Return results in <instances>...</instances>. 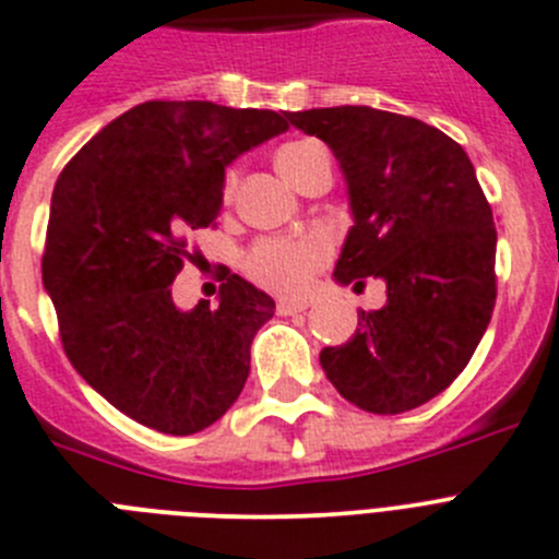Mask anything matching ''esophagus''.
Returning a JSON list of instances; mask_svg holds the SVG:
<instances>
[{"label": "esophagus", "instance_id": "34e87169", "mask_svg": "<svg viewBox=\"0 0 559 559\" xmlns=\"http://www.w3.org/2000/svg\"><path fill=\"white\" fill-rule=\"evenodd\" d=\"M309 309L306 300H289V297H281L278 300V314L281 317H292V314H300V311Z\"/></svg>", "mask_w": 559, "mask_h": 559}]
</instances>
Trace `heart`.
Returning a JSON list of instances; mask_svg holds the SVG:
<instances>
[{
    "label": "heart",
    "mask_w": 559,
    "mask_h": 559,
    "mask_svg": "<svg viewBox=\"0 0 559 559\" xmlns=\"http://www.w3.org/2000/svg\"><path fill=\"white\" fill-rule=\"evenodd\" d=\"M328 151L314 140H300V143H289L275 154V165L284 174L286 181L295 187L304 185L306 176L314 170L320 159H325ZM239 174L228 170L223 179V201H231L237 192ZM333 253L331 237L320 231L300 234V237H264L253 242L245 253V273L255 281V284L267 286L273 292H284V295H300L309 289L311 278L317 270L328 264Z\"/></svg>",
    "instance_id": "1"
}]
</instances>
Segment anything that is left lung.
I'll return each mask as SVG.
<instances>
[{"label": "left lung", "instance_id": "1", "mask_svg": "<svg viewBox=\"0 0 559 559\" xmlns=\"http://www.w3.org/2000/svg\"><path fill=\"white\" fill-rule=\"evenodd\" d=\"M331 145L347 176L356 226L336 281L385 284V306L358 311L347 344L320 364L344 400L405 414L466 369L497 304V228L466 151L441 129L372 107L289 112Z\"/></svg>", "mask_w": 559, "mask_h": 559}]
</instances>
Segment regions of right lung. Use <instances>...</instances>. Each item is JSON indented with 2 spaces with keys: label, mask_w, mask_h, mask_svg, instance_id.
Wrapping results in <instances>:
<instances>
[{
  "label": "right lung",
  "mask_w": 559,
  "mask_h": 559,
  "mask_svg": "<svg viewBox=\"0 0 559 559\" xmlns=\"http://www.w3.org/2000/svg\"><path fill=\"white\" fill-rule=\"evenodd\" d=\"M286 112L145 102L87 140L51 192L44 286L68 361L107 403L165 436L215 425L250 372L273 297L221 267V306H174L176 275L215 228L223 174Z\"/></svg>",
  "instance_id": "add662e5"
}]
</instances>
